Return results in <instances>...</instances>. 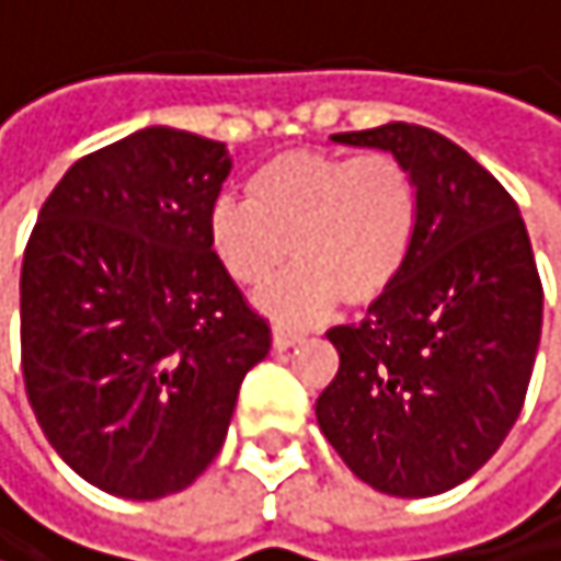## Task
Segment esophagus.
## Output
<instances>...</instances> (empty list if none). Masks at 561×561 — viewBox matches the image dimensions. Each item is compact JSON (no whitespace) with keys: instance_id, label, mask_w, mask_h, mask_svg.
I'll return each instance as SVG.
<instances>
[{"instance_id":"obj_1","label":"esophagus","mask_w":561,"mask_h":561,"mask_svg":"<svg viewBox=\"0 0 561 561\" xmlns=\"http://www.w3.org/2000/svg\"><path fill=\"white\" fill-rule=\"evenodd\" d=\"M302 342V332H293V329H286V325H275L272 329V345L278 348V352H286V348H293V345H299Z\"/></svg>"}]
</instances>
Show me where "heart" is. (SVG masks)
I'll return each mask as SVG.
<instances>
[{
	"instance_id": "1",
	"label": "heart",
	"mask_w": 561,
	"mask_h": 561,
	"mask_svg": "<svg viewBox=\"0 0 561 561\" xmlns=\"http://www.w3.org/2000/svg\"><path fill=\"white\" fill-rule=\"evenodd\" d=\"M421 226L411 167L385 150H289L245 180V203L219 199L206 236L222 272L242 289H262L289 262L283 283L262 296L278 322L306 325L339 302L371 306L404 275Z\"/></svg>"
}]
</instances>
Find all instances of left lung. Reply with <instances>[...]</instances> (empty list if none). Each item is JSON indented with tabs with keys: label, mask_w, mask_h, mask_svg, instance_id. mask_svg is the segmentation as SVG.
<instances>
[{
	"label": "left lung",
	"mask_w": 561,
	"mask_h": 561,
	"mask_svg": "<svg viewBox=\"0 0 561 561\" xmlns=\"http://www.w3.org/2000/svg\"><path fill=\"white\" fill-rule=\"evenodd\" d=\"M401 157L421 226L398 286L329 332L339 375L316 417L348 470L391 496L470 480L513 431L542 332V283L516 199L463 147L421 124L332 134Z\"/></svg>",
	"instance_id": "8db88e82"
}]
</instances>
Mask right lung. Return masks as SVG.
<instances>
[{
	"instance_id": "right-lung-1",
	"label": "right lung",
	"mask_w": 561,
	"mask_h": 561,
	"mask_svg": "<svg viewBox=\"0 0 561 561\" xmlns=\"http://www.w3.org/2000/svg\"><path fill=\"white\" fill-rule=\"evenodd\" d=\"M226 144L144 127L81 157L22 259V378L55 454L124 500L186 490L219 454L268 322L209 249Z\"/></svg>"
}]
</instances>
